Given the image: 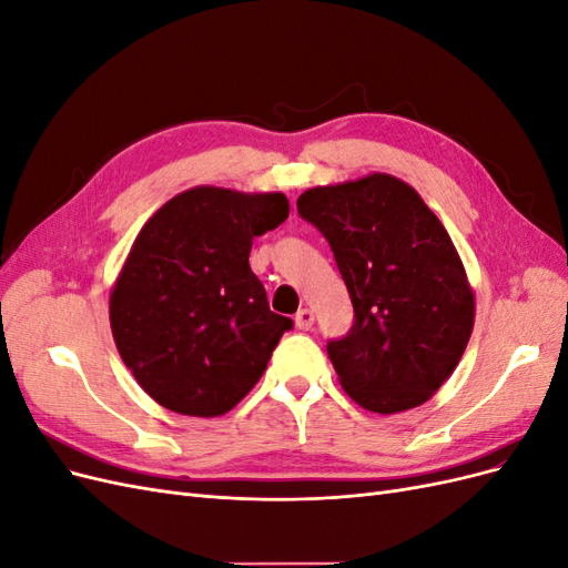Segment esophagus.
Segmentation results:
<instances>
[{"mask_svg": "<svg viewBox=\"0 0 568 568\" xmlns=\"http://www.w3.org/2000/svg\"><path fill=\"white\" fill-rule=\"evenodd\" d=\"M294 322H296V326H298L301 332H307L313 326V322H315V315H313V311H307V307H301V311L294 317Z\"/></svg>", "mask_w": 568, "mask_h": 568, "instance_id": "1", "label": "esophagus"}]
</instances>
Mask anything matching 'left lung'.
Returning a JSON list of instances; mask_svg holds the SVG:
<instances>
[{
	"label": "left lung",
	"instance_id": "1",
	"mask_svg": "<svg viewBox=\"0 0 568 568\" xmlns=\"http://www.w3.org/2000/svg\"><path fill=\"white\" fill-rule=\"evenodd\" d=\"M298 215L329 242L353 301V326L326 341L341 386L369 412L426 403L474 329V294L440 220L393 175L315 186Z\"/></svg>",
	"mask_w": 568,
	"mask_h": 568
}]
</instances>
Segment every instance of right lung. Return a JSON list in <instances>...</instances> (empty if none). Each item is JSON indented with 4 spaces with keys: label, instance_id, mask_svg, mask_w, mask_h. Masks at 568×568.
Here are the masks:
<instances>
[{
    "label": "right lung",
    "instance_id": "obj_1",
    "mask_svg": "<svg viewBox=\"0 0 568 568\" xmlns=\"http://www.w3.org/2000/svg\"><path fill=\"white\" fill-rule=\"evenodd\" d=\"M288 217L284 194L196 186L151 215L111 294L120 357L159 405L230 412L294 322L270 311L248 265L253 239Z\"/></svg>",
    "mask_w": 568,
    "mask_h": 568
}]
</instances>
